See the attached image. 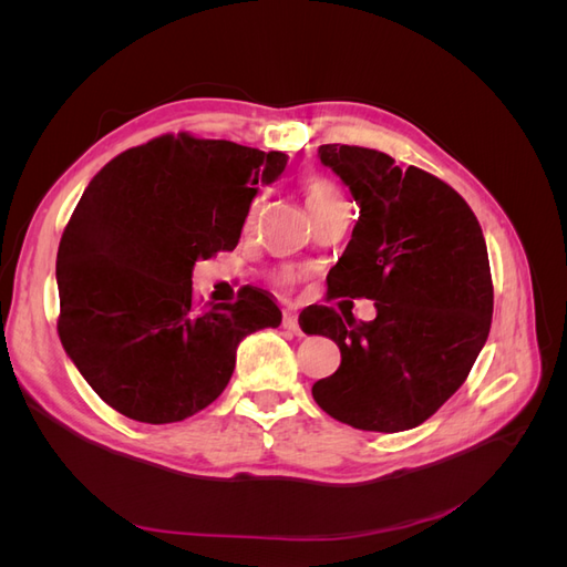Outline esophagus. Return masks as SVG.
<instances>
[{"label":"esophagus","instance_id":"1","mask_svg":"<svg viewBox=\"0 0 567 567\" xmlns=\"http://www.w3.org/2000/svg\"><path fill=\"white\" fill-rule=\"evenodd\" d=\"M284 329H286V331H290V333H296V336H302V329H300V323H298V317H296L293 312H288V315L284 317Z\"/></svg>","mask_w":567,"mask_h":567}]
</instances>
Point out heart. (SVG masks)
<instances>
[{"instance_id":"obj_1","label":"heart","mask_w":567,"mask_h":567,"mask_svg":"<svg viewBox=\"0 0 567 567\" xmlns=\"http://www.w3.org/2000/svg\"><path fill=\"white\" fill-rule=\"evenodd\" d=\"M305 198H307V205H310V210L315 215L329 210V208H333V205L346 200V198H342V194L338 192V186L326 177H307L305 179ZM260 208H262V200L257 198L252 203L250 215H248V225H246L248 229L255 225L257 215H260Z\"/></svg>"}]
</instances>
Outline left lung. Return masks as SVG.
I'll return each instance as SVG.
<instances>
[{"instance_id": "8db88e82", "label": "left lung", "mask_w": 567, "mask_h": 567, "mask_svg": "<svg viewBox=\"0 0 567 567\" xmlns=\"http://www.w3.org/2000/svg\"><path fill=\"white\" fill-rule=\"evenodd\" d=\"M319 161L359 205L350 244L329 271L331 298L375 300V319L342 320L329 307L307 317L305 333L340 348L338 371L312 394L359 431H409L463 385L487 342L485 236L452 186L388 153L323 144Z\"/></svg>"}]
</instances>
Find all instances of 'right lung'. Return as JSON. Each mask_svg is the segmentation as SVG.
Masks as SVG:
<instances>
[{
  "instance_id": "right-lung-1",
  "label": "right lung",
  "mask_w": 567,
  "mask_h": 567,
  "mask_svg": "<svg viewBox=\"0 0 567 567\" xmlns=\"http://www.w3.org/2000/svg\"><path fill=\"white\" fill-rule=\"evenodd\" d=\"M288 156L165 134L113 158L61 236L59 336L92 390L142 423H175L227 388L236 348L277 329L281 310L244 288L234 305L194 302V265L234 250L260 184Z\"/></svg>"
}]
</instances>
